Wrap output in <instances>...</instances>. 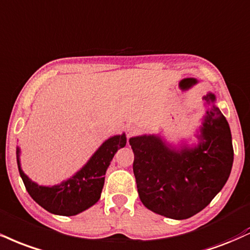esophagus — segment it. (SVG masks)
Instances as JSON below:
<instances>
[{
  "mask_svg": "<svg viewBox=\"0 0 250 250\" xmlns=\"http://www.w3.org/2000/svg\"><path fill=\"white\" fill-rule=\"evenodd\" d=\"M135 133H136V129H135L134 125H125V135H127V138H130Z\"/></svg>",
  "mask_w": 250,
  "mask_h": 250,
  "instance_id": "esophagus-1",
  "label": "esophagus"
}]
</instances>
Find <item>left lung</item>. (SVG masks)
Instances as JSON below:
<instances>
[{"label": "left lung", "mask_w": 250, "mask_h": 250, "mask_svg": "<svg viewBox=\"0 0 250 250\" xmlns=\"http://www.w3.org/2000/svg\"><path fill=\"white\" fill-rule=\"evenodd\" d=\"M206 110L197 146H172L159 135L129 140L134 151L133 170L143 205L167 218L183 220L211 203L229 177L234 150L226 117L215 106V95L204 96Z\"/></svg>", "instance_id": "8db88e82"}]
</instances>
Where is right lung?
Here are the masks:
<instances>
[{
  "mask_svg": "<svg viewBox=\"0 0 250 250\" xmlns=\"http://www.w3.org/2000/svg\"><path fill=\"white\" fill-rule=\"evenodd\" d=\"M125 143V133L108 138L78 172L58 185L42 186L32 182L21 167L19 146L16 149L17 165L26 191L38 205L52 214L76 215L100 199L108 167L117 150L123 148Z\"/></svg>",
  "mask_w": 250,
  "mask_h": 250,
  "instance_id": "add662e5",
  "label": "right lung"
}]
</instances>
